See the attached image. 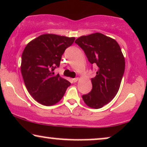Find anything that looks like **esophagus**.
<instances>
[{"mask_svg": "<svg viewBox=\"0 0 147 147\" xmlns=\"http://www.w3.org/2000/svg\"><path fill=\"white\" fill-rule=\"evenodd\" d=\"M77 81H78V78H74V79H72V82L75 83V82H77Z\"/></svg>", "mask_w": 147, "mask_h": 147, "instance_id": "obj_1", "label": "esophagus"}]
</instances>
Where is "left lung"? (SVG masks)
Returning a JSON list of instances; mask_svg holds the SVG:
<instances>
[{
    "label": "left lung",
    "mask_w": 147,
    "mask_h": 147,
    "mask_svg": "<svg viewBox=\"0 0 147 147\" xmlns=\"http://www.w3.org/2000/svg\"><path fill=\"white\" fill-rule=\"evenodd\" d=\"M75 43L97 68L96 76L91 79L92 89L83 95V100L90 107L101 108L116 96L124 75L125 61L121 47L114 39L100 33L81 36Z\"/></svg>",
    "instance_id": "8db88e82"
}]
</instances>
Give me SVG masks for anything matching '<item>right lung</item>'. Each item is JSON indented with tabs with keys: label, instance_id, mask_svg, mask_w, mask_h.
Returning <instances> with one entry per match:
<instances>
[{
	"label": "right lung",
	"instance_id": "1",
	"mask_svg": "<svg viewBox=\"0 0 147 147\" xmlns=\"http://www.w3.org/2000/svg\"><path fill=\"white\" fill-rule=\"evenodd\" d=\"M75 38L44 34L24 48L22 55L21 73L26 89L35 100L50 106L59 102L70 83L54 70L59 68L61 56Z\"/></svg>",
	"mask_w": 147,
	"mask_h": 147
}]
</instances>
